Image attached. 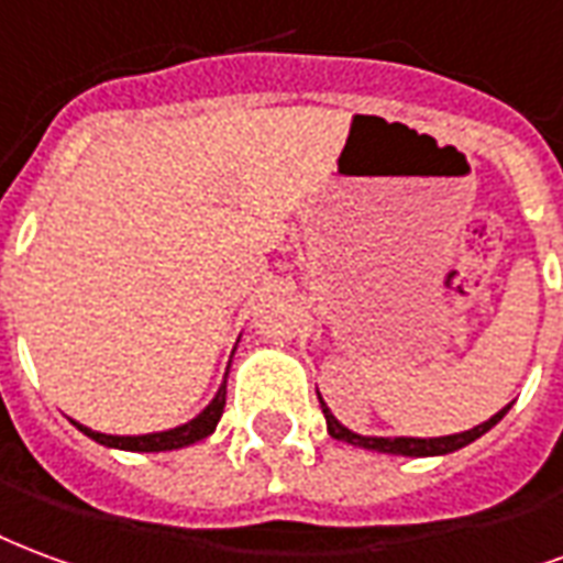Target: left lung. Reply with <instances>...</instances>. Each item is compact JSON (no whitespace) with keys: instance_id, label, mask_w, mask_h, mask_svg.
Returning a JSON list of instances; mask_svg holds the SVG:
<instances>
[{"instance_id":"obj_1","label":"left lung","mask_w":563,"mask_h":563,"mask_svg":"<svg viewBox=\"0 0 563 563\" xmlns=\"http://www.w3.org/2000/svg\"><path fill=\"white\" fill-rule=\"evenodd\" d=\"M321 399V396H318ZM323 417H327V429L335 441H344V444H354V446H366V450H380V453H399V455H444V453H453L459 446L471 444V441H477L479 434H486L495 426V422L504 417V413L510 411V405L498 411L492 420L479 422L474 426L471 432H462V434H446V438H363V434H354L351 429H344L342 422L335 420L330 413V408L323 405Z\"/></svg>"}]
</instances>
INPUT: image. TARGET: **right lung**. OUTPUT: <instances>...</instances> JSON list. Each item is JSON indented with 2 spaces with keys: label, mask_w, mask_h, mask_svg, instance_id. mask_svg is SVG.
<instances>
[{
  "label": "right lung",
  "mask_w": 563,
  "mask_h": 563,
  "mask_svg": "<svg viewBox=\"0 0 563 563\" xmlns=\"http://www.w3.org/2000/svg\"><path fill=\"white\" fill-rule=\"evenodd\" d=\"M221 413H224V384H221L219 396L212 399L207 411L195 417L186 426L179 429H170V432H155V434H137V438H119V434H101L86 429L80 422H74L84 434H89L92 441L104 446H119V450H134V453H162V450H179V446L195 444V441H203L207 434H212V429L219 426Z\"/></svg>",
  "instance_id": "add662e5"
}]
</instances>
